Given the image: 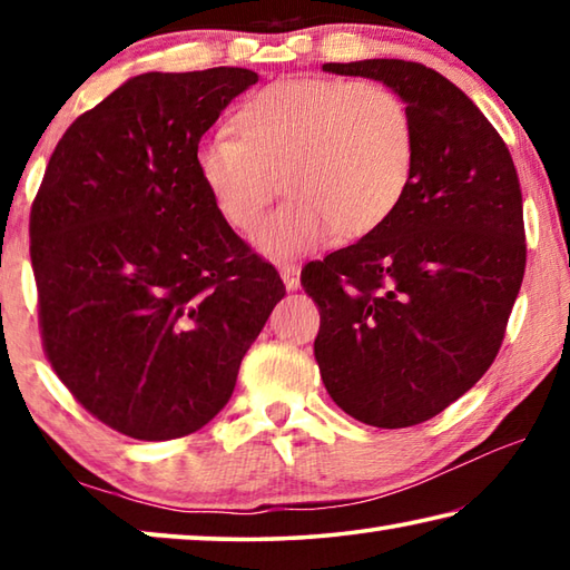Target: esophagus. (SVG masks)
<instances>
[{"instance_id": "1", "label": "esophagus", "mask_w": 570, "mask_h": 570, "mask_svg": "<svg viewBox=\"0 0 570 570\" xmlns=\"http://www.w3.org/2000/svg\"><path fill=\"white\" fill-rule=\"evenodd\" d=\"M278 274H282V278H284V284H286L288 292H296V288H298V266L284 264L282 268H278Z\"/></svg>"}]
</instances>
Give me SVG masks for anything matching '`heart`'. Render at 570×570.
Wrapping results in <instances>:
<instances>
[{
    "mask_svg": "<svg viewBox=\"0 0 570 570\" xmlns=\"http://www.w3.org/2000/svg\"><path fill=\"white\" fill-rule=\"evenodd\" d=\"M234 138L196 150V176L218 216L254 230L282 178L292 198L254 236L272 258L314 250L340 234L362 238L397 214L412 186L417 130L387 85L284 77L240 105Z\"/></svg>",
    "mask_w": 570,
    "mask_h": 570,
    "instance_id": "1",
    "label": "heart"
}]
</instances>
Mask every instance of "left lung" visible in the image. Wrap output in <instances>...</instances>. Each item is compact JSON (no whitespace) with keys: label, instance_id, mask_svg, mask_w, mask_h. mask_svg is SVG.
<instances>
[{"label":"left lung","instance_id":"left-lung-1","mask_svg":"<svg viewBox=\"0 0 570 570\" xmlns=\"http://www.w3.org/2000/svg\"><path fill=\"white\" fill-rule=\"evenodd\" d=\"M410 105L412 186L387 224L302 268L320 306L314 356L330 397L372 428H412L475 384L503 344L525 274L523 196L503 138L420 62H326Z\"/></svg>","mask_w":570,"mask_h":570}]
</instances>
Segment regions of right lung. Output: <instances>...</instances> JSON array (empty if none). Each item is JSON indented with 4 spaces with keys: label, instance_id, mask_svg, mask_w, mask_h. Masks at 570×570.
Wrapping results in <instances>:
<instances>
[{
    "label": "right lung",
    "instance_id": "obj_1",
    "mask_svg": "<svg viewBox=\"0 0 570 570\" xmlns=\"http://www.w3.org/2000/svg\"><path fill=\"white\" fill-rule=\"evenodd\" d=\"M256 82L244 67L130 77L47 163L30 214L45 354L128 438L173 440L214 420L286 294L196 176L204 132Z\"/></svg>",
    "mask_w": 570,
    "mask_h": 570
}]
</instances>
